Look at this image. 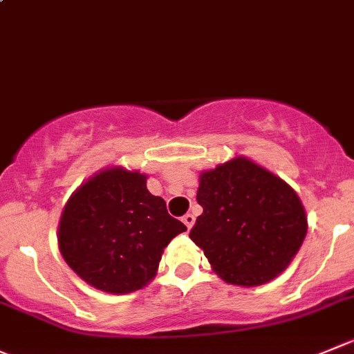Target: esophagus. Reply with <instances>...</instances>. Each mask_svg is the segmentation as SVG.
I'll use <instances>...</instances> for the list:
<instances>
[{
    "mask_svg": "<svg viewBox=\"0 0 354 354\" xmlns=\"http://www.w3.org/2000/svg\"><path fill=\"white\" fill-rule=\"evenodd\" d=\"M183 222L186 224L187 230H191V227H193V224H194V215L193 214H186L183 217Z\"/></svg>",
    "mask_w": 354,
    "mask_h": 354,
    "instance_id": "34e87169",
    "label": "esophagus"
}]
</instances>
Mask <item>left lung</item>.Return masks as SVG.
<instances>
[{
  "mask_svg": "<svg viewBox=\"0 0 354 354\" xmlns=\"http://www.w3.org/2000/svg\"><path fill=\"white\" fill-rule=\"evenodd\" d=\"M196 200L203 214L189 238L227 283L271 281L287 269L308 233L297 193L248 158L201 171Z\"/></svg>",
  "mask_w": 354,
  "mask_h": 354,
  "instance_id": "1",
  "label": "left lung"
}]
</instances>
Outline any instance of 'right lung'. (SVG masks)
Segmentation results:
<instances>
[{"label":"right lung","mask_w":354,"mask_h":354,"mask_svg":"<svg viewBox=\"0 0 354 354\" xmlns=\"http://www.w3.org/2000/svg\"><path fill=\"white\" fill-rule=\"evenodd\" d=\"M147 175L104 168L71 194L59 222L64 261L92 287L130 294L146 287L165 247L187 230L147 191Z\"/></svg>","instance_id":"1"}]
</instances>
